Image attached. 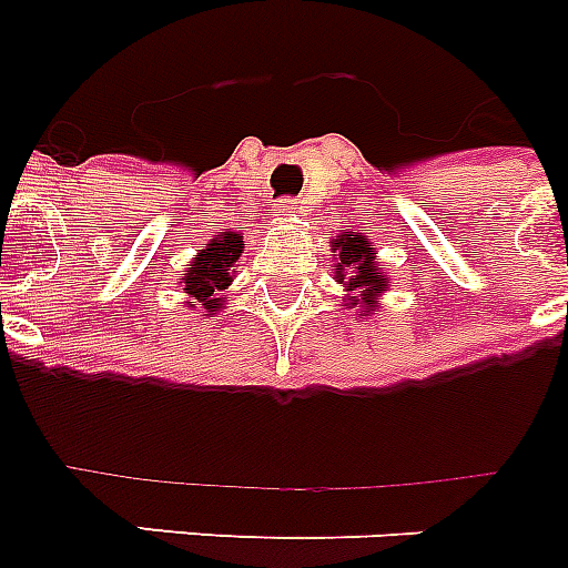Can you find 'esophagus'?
I'll return each instance as SVG.
<instances>
[{"instance_id": "obj_1", "label": "esophagus", "mask_w": 568, "mask_h": 568, "mask_svg": "<svg viewBox=\"0 0 568 568\" xmlns=\"http://www.w3.org/2000/svg\"><path fill=\"white\" fill-rule=\"evenodd\" d=\"M298 213H301V204L295 202V199H281V207H278L281 219H293V215Z\"/></svg>"}]
</instances>
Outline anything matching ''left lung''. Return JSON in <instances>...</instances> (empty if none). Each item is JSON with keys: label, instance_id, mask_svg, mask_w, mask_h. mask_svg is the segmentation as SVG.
<instances>
[{"label": "left lung", "instance_id": "left-lung-1", "mask_svg": "<svg viewBox=\"0 0 568 568\" xmlns=\"http://www.w3.org/2000/svg\"><path fill=\"white\" fill-rule=\"evenodd\" d=\"M333 250H338V264H335V278L353 290L346 307L361 304V313L378 307V295L389 287V278L384 275V264L375 255L373 241L366 235H346L341 233L333 239Z\"/></svg>", "mask_w": 568, "mask_h": 568}]
</instances>
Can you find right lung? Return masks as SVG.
Masks as SVG:
<instances>
[{"instance_id": "right-lung-1", "label": "right lung", "mask_w": 568, "mask_h": 568, "mask_svg": "<svg viewBox=\"0 0 568 568\" xmlns=\"http://www.w3.org/2000/svg\"><path fill=\"white\" fill-rule=\"evenodd\" d=\"M241 239H244V235L227 230V233H222L219 239L210 241L207 250H202V253L195 255L187 267H184L179 284H182L184 293L190 295V307L202 304L210 315H215L222 310V298H219V295H222V290H227L230 281H233L235 261H239L241 250H244Z\"/></svg>"}]
</instances>
